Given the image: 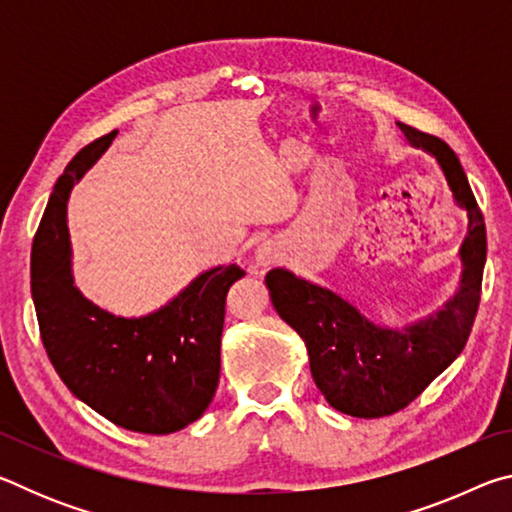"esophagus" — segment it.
<instances>
[{
    "instance_id": "obj_1",
    "label": "esophagus",
    "mask_w": 512,
    "mask_h": 512,
    "mask_svg": "<svg viewBox=\"0 0 512 512\" xmlns=\"http://www.w3.org/2000/svg\"><path fill=\"white\" fill-rule=\"evenodd\" d=\"M255 257H257V262L262 264V266H271V264L277 262V259L282 257V253H280V248L273 244V241H264V244L257 248Z\"/></svg>"
}]
</instances>
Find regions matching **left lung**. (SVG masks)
Masks as SVG:
<instances>
[{"mask_svg":"<svg viewBox=\"0 0 512 512\" xmlns=\"http://www.w3.org/2000/svg\"><path fill=\"white\" fill-rule=\"evenodd\" d=\"M400 128L413 146L436 155L454 198L470 216L461 248V289L445 309L406 329H386L363 318L336 293L291 271L266 273L273 307L307 345L318 391L336 411L354 418H384L409 406L463 352L481 300L488 253L485 221L461 162L440 137L406 124Z\"/></svg>","mask_w":512,"mask_h":512,"instance_id":"1","label":"left lung"}]
</instances>
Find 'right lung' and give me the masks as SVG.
Segmentation results:
<instances>
[{
  "label": "right lung",
  "instance_id": "1",
  "mask_svg": "<svg viewBox=\"0 0 512 512\" xmlns=\"http://www.w3.org/2000/svg\"><path fill=\"white\" fill-rule=\"evenodd\" d=\"M115 135L81 149L56 180L33 237L31 296L42 345L69 391L117 427L162 436L201 418L212 402L221 372L225 296L244 268L216 266L144 318H117L76 291L67 198Z\"/></svg>",
  "mask_w": 512,
  "mask_h": 512
}]
</instances>
